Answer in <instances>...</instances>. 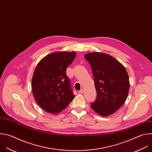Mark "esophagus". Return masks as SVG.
Segmentation results:
<instances>
[{"label": "esophagus", "instance_id": "34e87169", "mask_svg": "<svg viewBox=\"0 0 152 152\" xmlns=\"http://www.w3.org/2000/svg\"><path fill=\"white\" fill-rule=\"evenodd\" d=\"M78 93H79L80 94H83V89H81L80 90H79Z\"/></svg>", "mask_w": 152, "mask_h": 152}]
</instances>
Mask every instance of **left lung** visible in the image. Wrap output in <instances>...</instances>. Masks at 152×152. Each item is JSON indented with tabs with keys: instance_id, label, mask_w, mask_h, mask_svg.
<instances>
[{
	"instance_id": "1",
	"label": "left lung",
	"mask_w": 152,
	"mask_h": 152,
	"mask_svg": "<svg viewBox=\"0 0 152 152\" xmlns=\"http://www.w3.org/2000/svg\"><path fill=\"white\" fill-rule=\"evenodd\" d=\"M94 78L97 98L91 107L102 116H108L125 103L129 93V80L125 68L113 57L102 53L84 55Z\"/></svg>"
}]
</instances>
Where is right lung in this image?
I'll return each mask as SVG.
<instances>
[{
    "label": "right lung",
    "instance_id": "obj_1",
    "mask_svg": "<svg viewBox=\"0 0 152 152\" xmlns=\"http://www.w3.org/2000/svg\"><path fill=\"white\" fill-rule=\"evenodd\" d=\"M75 52L52 53L37 65L32 80L34 98L46 112L58 114L74 98L66 68L75 58Z\"/></svg>",
    "mask_w": 152,
    "mask_h": 152
}]
</instances>
